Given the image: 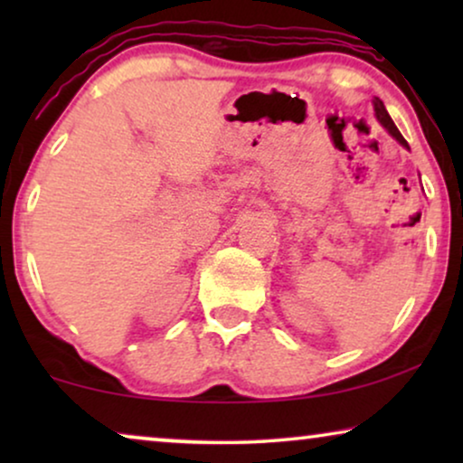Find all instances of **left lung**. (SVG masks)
I'll return each instance as SVG.
<instances>
[{
    "label": "left lung",
    "instance_id": "obj_1",
    "mask_svg": "<svg viewBox=\"0 0 463 463\" xmlns=\"http://www.w3.org/2000/svg\"><path fill=\"white\" fill-rule=\"evenodd\" d=\"M373 107H375V116H377V119H379V122H382V126H383V128H385V130H388V132H390V135H392V137H394V138H396V141L402 145V147H407V149H409V145H407V141H404V137L401 135V130H398V128H396V124H394V122H392L390 113H388V111H385V105L382 103V100H379L377 97H375V99H373Z\"/></svg>",
    "mask_w": 463,
    "mask_h": 463
}]
</instances>
